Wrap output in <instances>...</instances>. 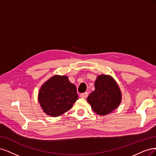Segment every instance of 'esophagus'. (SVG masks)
<instances>
[{
  "mask_svg": "<svg viewBox=\"0 0 156 156\" xmlns=\"http://www.w3.org/2000/svg\"><path fill=\"white\" fill-rule=\"evenodd\" d=\"M87 96H88V93H87V92L81 93L80 94V97L82 98H86L87 97Z\"/></svg>",
  "mask_w": 156,
  "mask_h": 156,
  "instance_id": "34e87169",
  "label": "esophagus"
}]
</instances>
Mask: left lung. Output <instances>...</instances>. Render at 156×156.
Segmentation results:
<instances>
[{
    "mask_svg": "<svg viewBox=\"0 0 156 156\" xmlns=\"http://www.w3.org/2000/svg\"><path fill=\"white\" fill-rule=\"evenodd\" d=\"M95 90L87 100L93 111L105 115L116 109L121 102V93L113 78L108 75H100L94 83Z\"/></svg>",
    "mask_w": 156,
    "mask_h": 156,
    "instance_id": "obj_1",
    "label": "left lung"
}]
</instances>
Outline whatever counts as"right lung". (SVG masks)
<instances>
[{
    "label": "right lung",
    "mask_w": 156,
    "mask_h": 156,
    "mask_svg": "<svg viewBox=\"0 0 156 156\" xmlns=\"http://www.w3.org/2000/svg\"><path fill=\"white\" fill-rule=\"evenodd\" d=\"M78 99L75 85L68 77L54 76L40 89L38 100L45 113L58 117L71 109Z\"/></svg>",
    "instance_id": "add662e5"
}]
</instances>
